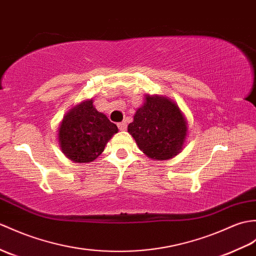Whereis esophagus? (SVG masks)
<instances>
[{"instance_id": "obj_1", "label": "esophagus", "mask_w": 256, "mask_h": 256, "mask_svg": "<svg viewBox=\"0 0 256 256\" xmlns=\"http://www.w3.org/2000/svg\"><path fill=\"white\" fill-rule=\"evenodd\" d=\"M118 130H126V128H128V124H126V121L120 122V123H118Z\"/></svg>"}]
</instances>
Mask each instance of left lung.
Listing matches in <instances>:
<instances>
[{
    "mask_svg": "<svg viewBox=\"0 0 256 256\" xmlns=\"http://www.w3.org/2000/svg\"><path fill=\"white\" fill-rule=\"evenodd\" d=\"M128 132L148 158L167 160L181 152L188 123L174 101L146 94L145 102L136 110Z\"/></svg>",
    "mask_w": 256,
    "mask_h": 256,
    "instance_id": "obj_1",
    "label": "left lung"
}]
</instances>
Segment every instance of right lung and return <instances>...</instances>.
I'll list each match as a JSON object with an SVG mask.
<instances>
[{"mask_svg": "<svg viewBox=\"0 0 256 256\" xmlns=\"http://www.w3.org/2000/svg\"><path fill=\"white\" fill-rule=\"evenodd\" d=\"M92 104L90 99L73 106L64 116L58 130L62 152L77 164L94 162L118 130Z\"/></svg>", "mask_w": 256, "mask_h": 256, "instance_id": "obj_1", "label": "right lung"}]
</instances>
